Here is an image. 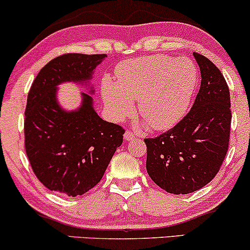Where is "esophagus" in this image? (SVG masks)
Here are the masks:
<instances>
[{
  "label": "esophagus",
  "mask_w": 250,
  "mask_h": 250,
  "mask_svg": "<svg viewBox=\"0 0 250 250\" xmlns=\"http://www.w3.org/2000/svg\"><path fill=\"white\" fill-rule=\"evenodd\" d=\"M134 137H135V135H134L133 133H131L130 130H127V131H125V141H131Z\"/></svg>",
  "instance_id": "34e87169"
}]
</instances>
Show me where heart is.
<instances>
[{"instance_id":"b5f03b06","label":"heart","mask_w":250,"mask_h":250,"mask_svg":"<svg viewBox=\"0 0 250 250\" xmlns=\"http://www.w3.org/2000/svg\"><path fill=\"white\" fill-rule=\"evenodd\" d=\"M199 81V72L191 59L164 55L129 59L117 65L115 81L104 77L101 95L108 110L117 120L137 113L155 130L173 127L190 106Z\"/></svg>"}]
</instances>
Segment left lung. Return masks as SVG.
<instances>
[{
    "instance_id": "1",
    "label": "left lung",
    "mask_w": 250,
    "mask_h": 250,
    "mask_svg": "<svg viewBox=\"0 0 250 250\" xmlns=\"http://www.w3.org/2000/svg\"><path fill=\"white\" fill-rule=\"evenodd\" d=\"M200 67L199 93L180 121L146 138V171L169 193L188 194L208 184L226 157L230 134V96L226 80L205 56L193 52Z\"/></svg>"
}]
</instances>
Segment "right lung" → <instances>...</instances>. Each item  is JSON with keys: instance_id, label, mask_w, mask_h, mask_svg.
I'll return each mask as SVG.
<instances>
[{"instance_id": "right-lung-1", "label": "right lung", "mask_w": 250, "mask_h": 250, "mask_svg": "<svg viewBox=\"0 0 250 250\" xmlns=\"http://www.w3.org/2000/svg\"><path fill=\"white\" fill-rule=\"evenodd\" d=\"M104 57H57L39 71L30 88L24 121L25 151L36 177L50 191L68 197L89 191L122 144L125 129L102 120L93 108L92 96L83 93V104L72 112L57 101V86L89 81Z\"/></svg>"}]
</instances>
